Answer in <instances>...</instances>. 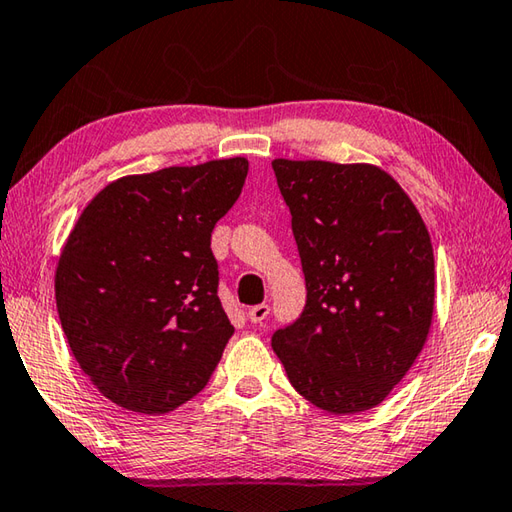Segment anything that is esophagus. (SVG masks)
Wrapping results in <instances>:
<instances>
[{
  "label": "esophagus",
  "instance_id": "1",
  "mask_svg": "<svg viewBox=\"0 0 512 512\" xmlns=\"http://www.w3.org/2000/svg\"><path fill=\"white\" fill-rule=\"evenodd\" d=\"M267 314H269V305H265V303L249 307V312H247L249 321H252V323H263L265 318H267Z\"/></svg>",
  "mask_w": 512,
  "mask_h": 512
}]
</instances>
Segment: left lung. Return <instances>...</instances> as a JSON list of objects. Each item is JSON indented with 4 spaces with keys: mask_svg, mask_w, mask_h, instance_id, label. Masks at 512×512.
Segmentation results:
<instances>
[{
    "mask_svg": "<svg viewBox=\"0 0 512 512\" xmlns=\"http://www.w3.org/2000/svg\"><path fill=\"white\" fill-rule=\"evenodd\" d=\"M292 214L307 301L272 347L294 390L334 414L388 397L428 339L435 256L390 173L325 160L272 162Z\"/></svg>",
    "mask_w": 512,
    "mask_h": 512,
    "instance_id": "1",
    "label": "left lung"
}]
</instances>
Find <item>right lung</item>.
Returning a JSON list of instances; mask_svg holds the SVG:
<instances>
[{
    "label": "right lung",
    "mask_w": 512,
    "mask_h": 512,
    "mask_svg": "<svg viewBox=\"0 0 512 512\" xmlns=\"http://www.w3.org/2000/svg\"><path fill=\"white\" fill-rule=\"evenodd\" d=\"M245 158L124 176L77 218L55 272L75 361L120 408L165 414L205 388L234 325L211 231L243 191Z\"/></svg>",
    "instance_id": "add662e5"
}]
</instances>
